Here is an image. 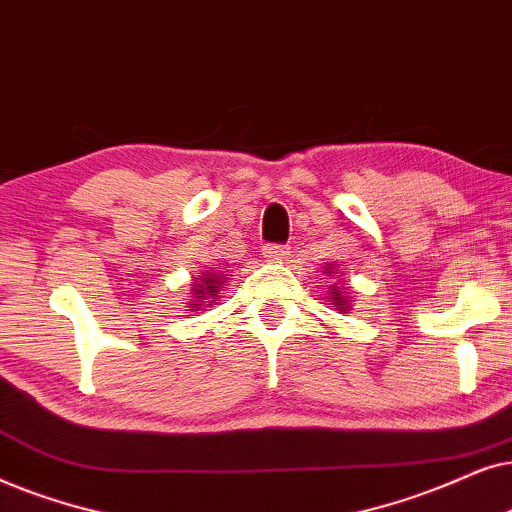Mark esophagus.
Returning a JSON list of instances; mask_svg holds the SVG:
<instances>
[{
  "instance_id": "34e87169",
  "label": "esophagus",
  "mask_w": 512,
  "mask_h": 512,
  "mask_svg": "<svg viewBox=\"0 0 512 512\" xmlns=\"http://www.w3.org/2000/svg\"><path fill=\"white\" fill-rule=\"evenodd\" d=\"M262 252H264V257H269V260H283L290 250H288V245H283V243H264Z\"/></svg>"
}]
</instances>
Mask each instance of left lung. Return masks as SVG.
I'll return each mask as SVG.
<instances>
[{"mask_svg":"<svg viewBox=\"0 0 512 512\" xmlns=\"http://www.w3.org/2000/svg\"><path fill=\"white\" fill-rule=\"evenodd\" d=\"M327 274H330V271H327ZM330 299H332V302H335V304L339 306V309H344V311H346V302H344V295H342V292H339L337 288H332V295H330Z\"/></svg>","mask_w":512,"mask_h":512,"instance_id":"obj_1","label":"left lung"}]
</instances>
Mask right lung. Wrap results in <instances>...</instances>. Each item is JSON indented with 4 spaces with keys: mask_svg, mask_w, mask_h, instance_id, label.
<instances>
[{
    "mask_svg": "<svg viewBox=\"0 0 512 512\" xmlns=\"http://www.w3.org/2000/svg\"><path fill=\"white\" fill-rule=\"evenodd\" d=\"M224 276H227V274H224ZM224 276H215V274H210L208 278H201V281L196 283V290L192 292L196 302H201V299H208V302H217V299H213V297H217L215 292L222 288ZM196 306H201V304H196Z\"/></svg>",
    "mask_w": 512,
    "mask_h": 512,
    "instance_id": "right-lung-1",
    "label": "right lung"
}]
</instances>
